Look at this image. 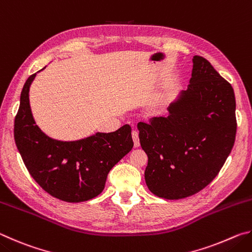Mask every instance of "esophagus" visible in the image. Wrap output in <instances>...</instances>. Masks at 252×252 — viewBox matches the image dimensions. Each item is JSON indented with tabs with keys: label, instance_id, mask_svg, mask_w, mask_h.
Here are the masks:
<instances>
[{
	"label": "esophagus",
	"instance_id": "esophagus-1",
	"mask_svg": "<svg viewBox=\"0 0 252 252\" xmlns=\"http://www.w3.org/2000/svg\"><path fill=\"white\" fill-rule=\"evenodd\" d=\"M132 139H133L134 142V147H139L140 146V139H139V132L136 130L132 131Z\"/></svg>",
	"mask_w": 252,
	"mask_h": 252
}]
</instances>
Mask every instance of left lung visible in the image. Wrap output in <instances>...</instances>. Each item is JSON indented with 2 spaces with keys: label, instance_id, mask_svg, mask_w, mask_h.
Wrapping results in <instances>:
<instances>
[{
  "label": "left lung",
  "instance_id": "8db88e82",
  "mask_svg": "<svg viewBox=\"0 0 252 252\" xmlns=\"http://www.w3.org/2000/svg\"><path fill=\"white\" fill-rule=\"evenodd\" d=\"M188 90L168 117L139 122L148 155L144 179L152 193L177 200L198 193L218 176L237 132L236 99L227 80L202 57H193Z\"/></svg>",
  "mask_w": 252,
  "mask_h": 252
}]
</instances>
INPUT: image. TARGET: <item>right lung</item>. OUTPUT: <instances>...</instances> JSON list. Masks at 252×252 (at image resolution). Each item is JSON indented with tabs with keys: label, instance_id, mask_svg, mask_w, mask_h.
I'll use <instances>...</instances> for the list:
<instances>
[{
	"label": "right lung",
	"instance_id": "right-lung-1",
	"mask_svg": "<svg viewBox=\"0 0 252 252\" xmlns=\"http://www.w3.org/2000/svg\"><path fill=\"white\" fill-rule=\"evenodd\" d=\"M34 76L24 84L14 120L18 150L29 173L49 194L65 202L88 201L102 192L110 170L131 151V126L74 142L49 138L35 125L30 109Z\"/></svg>",
	"mask_w": 252,
	"mask_h": 252
}]
</instances>
